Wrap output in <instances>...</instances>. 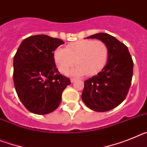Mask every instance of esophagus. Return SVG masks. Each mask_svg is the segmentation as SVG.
<instances>
[{
  "label": "esophagus",
  "instance_id": "1",
  "mask_svg": "<svg viewBox=\"0 0 147 147\" xmlns=\"http://www.w3.org/2000/svg\"><path fill=\"white\" fill-rule=\"evenodd\" d=\"M76 79H74V78H71V83H74L75 81H76Z\"/></svg>",
  "mask_w": 147,
  "mask_h": 147
}]
</instances>
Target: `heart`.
Segmentation results:
<instances>
[{
  "label": "heart",
  "mask_w": 147,
  "mask_h": 147,
  "mask_svg": "<svg viewBox=\"0 0 147 147\" xmlns=\"http://www.w3.org/2000/svg\"><path fill=\"white\" fill-rule=\"evenodd\" d=\"M109 49L102 40H82L73 42L65 49L55 51L54 59L58 69L67 74L73 66L79 65L71 71L75 76L96 74L105 67L108 59Z\"/></svg>",
  "instance_id": "obj_1"
}]
</instances>
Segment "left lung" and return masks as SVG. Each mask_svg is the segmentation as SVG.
Returning <instances> with one entry per match:
<instances>
[{
    "instance_id": "1",
    "label": "left lung",
    "mask_w": 147,
    "mask_h": 147,
    "mask_svg": "<svg viewBox=\"0 0 147 147\" xmlns=\"http://www.w3.org/2000/svg\"><path fill=\"white\" fill-rule=\"evenodd\" d=\"M87 38L105 42L109 56L102 71L85 81L82 98L90 109L105 112L119 106L125 99L132 82L133 61L127 46L108 34L98 33Z\"/></svg>"
}]
</instances>
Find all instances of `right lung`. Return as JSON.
<instances>
[{
	"label": "right lung",
	"mask_w": 147,
	"mask_h": 147,
	"mask_svg": "<svg viewBox=\"0 0 147 147\" xmlns=\"http://www.w3.org/2000/svg\"><path fill=\"white\" fill-rule=\"evenodd\" d=\"M64 43L45 34L23 40L14 57L13 80L18 97L35 114L50 113L59 107L62 93L71 85L69 78L58 71L54 51Z\"/></svg>",
	"instance_id": "right-lung-1"
}]
</instances>
